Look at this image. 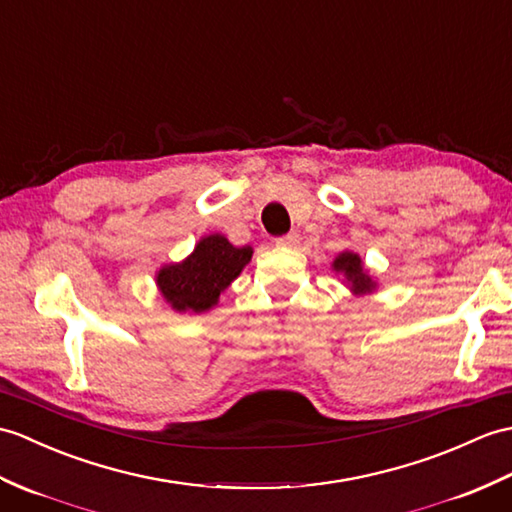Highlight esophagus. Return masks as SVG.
Here are the masks:
<instances>
[{
    "label": "esophagus",
    "instance_id": "1",
    "mask_svg": "<svg viewBox=\"0 0 512 512\" xmlns=\"http://www.w3.org/2000/svg\"><path fill=\"white\" fill-rule=\"evenodd\" d=\"M301 242V235L299 233H288V235H283V237H279L277 240V246H296Z\"/></svg>",
    "mask_w": 512,
    "mask_h": 512
}]
</instances>
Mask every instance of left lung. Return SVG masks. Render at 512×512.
I'll return each instance as SVG.
<instances>
[{
	"label": "left lung",
	"mask_w": 512,
	"mask_h": 512,
	"mask_svg": "<svg viewBox=\"0 0 512 512\" xmlns=\"http://www.w3.org/2000/svg\"><path fill=\"white\" fill-rule=\"evenodd\" d=\"M331 268H334L336 272H340V275L344 277V281H347V285H349L353 294H371L377 288V283L373 281V277L366 272L360 255H355L351 251L340 253L334 259V264H331Z\"/></svg>",
	"instance_id": "8db88e82"
}]
</instances>
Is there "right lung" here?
Returning a JSON list of instances; mask_svg holds the SVG:
<instances>
[{
  "label": "right lung",
  "mask_w": 512,
  "mask_h": 512,
  "mask_svg": "<svg viewBox=\"0 0 512 512\" xmlns=\"http://www.w3.org/2000/svg\"><path fill=\"white\" fill-rule=\"evenodd\" d=\"M251 257V246H233L220 233L205 235L181 264L163 266L157 272L159 292L172 310L202 314L218 303Z\"/></svg>",
  "instance_id": "obj_1"
}]
</instances>
